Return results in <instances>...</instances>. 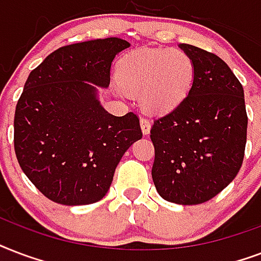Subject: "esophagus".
<instances>
[{
	"instance_id": "34e87169",
	"label": "esophagus",
	"mask_w": 261,
	"mask_h": 261,
	"mask_svg": "<svg viewBox=\"0 0 261 261\" xmlns=\"http://www.w3.org/2000/svg\"><path fill=\"white\" fill-rule=\"evenodd\" d=\"M140 126H141V132L144 135H148L149 129H151V121L148 118H140Z\"/></svg>"
}]
</instances>
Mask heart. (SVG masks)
Here are the masks:
<instances>
[{
	"instance_id": "b5f03b06",
	"label": "heart",
	"mask_w": 261,
	"mask_h": 261,
	"mask_svg": "<svg viewBox=\"0 0 261 261\" xmlns=\"http://www.w3.org/2000/svg\"><path fill=\"white\" fill-rule=\"evenodd\" d=\"M195 80L192 58L178 48H140L121 58L118 82L129 94L140 95L152 113H169L187 99Z\"/></svg>"
}]
</instances>
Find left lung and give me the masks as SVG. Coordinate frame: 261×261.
<instances>
[{
  "label": "left lung",
  "mask_w": 261,
  "mask_h": 261,
  "mask_svg": "<svg viewBox=\"0 0 261 261\" xmlns=\"http://www.w3.org/2000/svg\"><path fill=\"white\" fill-rule=\"evenodd\" d=\"M195 65L193 86L179 106L156 118L152 181L161 197L193 205L208 201L241 169L248 117L244 88L213 53L179 43Z\"/></svg>",
  "instance_id": "1"
}]
</instances>
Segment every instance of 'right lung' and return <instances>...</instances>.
<instances>
[{
	"instance_id": "add662e5",
	"label": "right lung",
	"mask_w": 261,
	"mask_h": 261,
	"mask_svg": "<svg viewBox=\"0 0 261 261\" xmlns=\"http://www.w3.org/2000/svg\"><path fill=\"white\" fill-rule=\"evenodd\" d=\"M130 47L121 38L68 44L28 76L15 113V152L30 181L47 199L86 205L103 199L126 149L140 140L136 114L103 108L116 56Z\"/></svg>"
}]
</instances>
